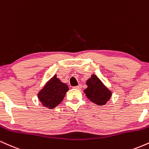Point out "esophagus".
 Here are the masks:
<instances>
[{"instance_id":"obj_1","label":"esophagus","mask_w":149,"mask_h":149,"mask_svg":"<svg viewBox=\"0 0 149 149\" xmlns=\"http://www.w3.org/2000/svg\"><path fill=\"white\" fill-rule=\"evenodd\" d=\"M73 88L77 89V90H80V89L82 88V85L81 84H79L78 85H77V86L73 87Z\"/></svg>"}]
</instances>
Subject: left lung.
Listing matches in <instances>:
<instances>
[{
    "mask_svg": "<svg viewBox=\"0 0 149 149\" xmlns=\"http://www.w3.org/2000/svg\"><path fill=\"white\" fill-rule=\"evenodd\" d=\"M86 84L88 88L84 90V92L88 100L93 103L99 106H103L111 97V92L104 85L96 75L92 74L91 78L87 80Z\"/></svg>",
    "mask_w": 149,
    "mask_h": 149,
    "instance_id": "1",
    "label": "left lung"
}]
</instances>
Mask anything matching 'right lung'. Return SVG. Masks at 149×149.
I'll list each match as a JSON object with an SVG mask.
<instances>
[{"mask_svg":"<svg viewBox=\"0 0 149 149\" xmlns=\"http://www.w3.org/2000/svg\"><path fill=\"white\" fill-rule=\"evenodd\" d=\"M68 90V85L63 83L57 78V75H54L38 92V97L44 107L52 109L61 103Z\"/></svg>","mask_w":149,"mask_h":149,"instance_id":"1","label":"right lung"}]
</instances>
